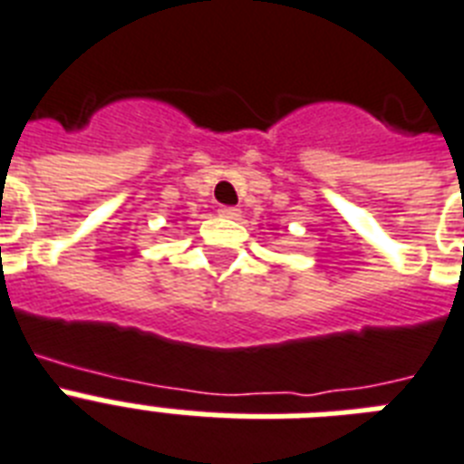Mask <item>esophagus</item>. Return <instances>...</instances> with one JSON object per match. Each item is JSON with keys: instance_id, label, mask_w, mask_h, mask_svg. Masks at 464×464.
Wrapping results in <instances>:
<instances>
[{"instance_id": "1", "label": "esophagus", "mask_w": 464, "mask_h": 464, "mask_svg": "<svg viewBox=\"0 0 464 464\" xmlns=\"http://www.w3.org/2000/svg\"><path fill=\"white\" fill-rule=\"evenodd\" d=\"M219 214L224 217V219H238L240 209H236V207H221Z\"/></svg>"}]
</instances>
